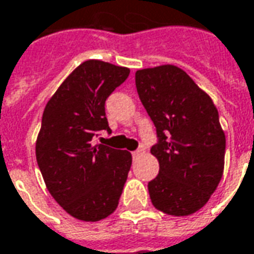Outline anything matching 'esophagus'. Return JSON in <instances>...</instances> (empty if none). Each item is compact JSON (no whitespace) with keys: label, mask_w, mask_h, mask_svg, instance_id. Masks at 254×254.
<instances>
[{"label":"esophagus","mask_w":254,"mask_h":254,"mask_svg":"<svg viewBox=\"0 0 254 254\" xmlns=\"http://www.w3.org/2000/svg\"><path fill=\"white\" fill-rule=\"evenodd\" d=\"M142 155V150H135V152H132V157L134 159H137V157H139Z\"/></svg>","instance_id":"obj_1"}]
</instances>
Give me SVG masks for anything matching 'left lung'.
Listing matches in <instances>:
<instances>
[{
  "label": "left lung",
  "instance_id": "1",
  "mask_svg": "<svg viewBox=\"0 0 254 254\" xmlns=\"http://www.w3.org/2000/svg\"><path fill=\"white\" fill-rule=\"evenodd\" d=\"M135 87L159 137L150 149L159 162V174L148 184L152 204L169 216H190L223 177L225 134L217 108L174 64L137 70Z\"/></svg>",
  "mask_w": 254,
  "mask_h": 254
}]
</instances>
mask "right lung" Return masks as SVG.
Masks as SVG:
<instances>
[{"label": "right lung", "mask_w": 254, "mask_h": 254, "mask_svg": "<svg viewBox=\"0 0 254 254\" xmlns=\"http://www.w3.org/2000/svg\"><path fill=\"white\" fill-rule=\"evenodd\" d=\"M128 74V67L85 61L45 105L37 163L52 197L77 220L94 223L117 209L132 157L127 150L94 145L92 138L110 131L105 101Z\"/></svg>", "instance_id": "add662e5"}]
</instances>
